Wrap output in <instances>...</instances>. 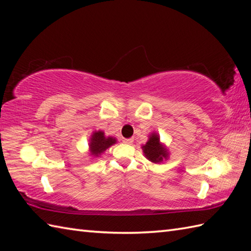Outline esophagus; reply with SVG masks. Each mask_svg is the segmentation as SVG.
I'll use <instances>...</instances> for the list:
<instances>
[{"instance_id": "1", "label": "esophagus", "mask_w": 251, "mask_h": 251, "mask_svg": "<svg viewBox=\"0 0 251 251\" xmlns=\"http://www.w3.org/2000/svg\"><path fill=\"white\" fill-rule=\"evenodd\" d=\"M132 141H133V140L131 138H129V139L124 138L123 139V143H125V144H130V143H132Z\"/></svg>"}]
</instances>
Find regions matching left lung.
<instances>
[{
    "label": "left lung",
    "mask_w": 251,
    "mask_h": 251,
    "mask_svg": "<svg viewBox=\"0 0 251 251\" xmlns=\"http://www.w3.org/2000/svg\"><path fill=\"white\" fill-rule=\"evenodd\" d=\"M143 153L145 157L152 162H160L164 158H167L168 153L167 151L162 148V145L159 143V138L156 133H153L150 137L147 144L143 145Z\"/></svg>",
    "instance_id": "1"
}]
</instances>
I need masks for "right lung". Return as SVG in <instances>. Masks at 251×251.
Returning a JSON list of instances; mask_svg holds the SVG:
<instances>
[{
	"mask_svg": "<svg viewBox=\"0 0 251 251\" xmlns=\"http://www.w3.org/2000/svg\"><path fill=\"white\" fill-rule=\"evenodd\" d=\"M115 142H116V140L113 139L112 137H108V138L104 137V133L102 131L94 132L92 135L91 142H90L91 153L94 156L100 155Z\"/></svg>",
	"mask_w": 251,
	"mask_h": 251,
	"instance_id": "right-lung-1",
	"label": "right lung"
}]
</instances>
